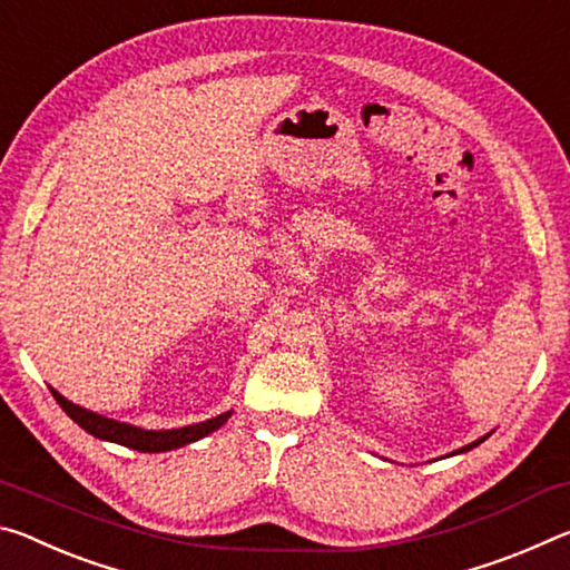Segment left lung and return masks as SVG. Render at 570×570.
<instances>
[{"label": "left lung", "instance_id": "8db88e82", "mask_svg": "<svg viewBox=\"0 0 570 570\" xmlns=\"http://www.w3.org/2000/svg\"><path fill=\"white\" fill-rule=\"evenodd\" d=\"M488 436L490 434H484V436H480V440L478 442H472V444H468V446H462V450H456V452H452V454H446V456H454V454H462V452H470V450H474V446H478V444H482L484 440H488Z\"/></svg>", "mask_w": 570, "mask_h": 570}]
</instances>
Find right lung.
<instances>
[{"mask_svg":"<svg viewBox=\"0 0 570 570\" xmlns=\"http://www.w3.org/2000/svg\"><path fill=\"white\" fill-rule=\"evenodd\" d=\"M50 391H52L55 401L62 406V412L68 414L75 424L86 429L88 434L98 436V440H102V442L124 444V446H128V450H136V452L179 450V446L199 442L202 436L217 432V429L232 416V409H229V412L212 416V419H207V422H199V424H189V426H179V429H141L136 424H126V422H118V419H108L102 414H96L86 406L72 404V401L58 394L52 386H50Z\"/></svg>","mask_w":570,"mask_h":570,"instance_id":"add662e5","label":"right lung"}]
</instances>
